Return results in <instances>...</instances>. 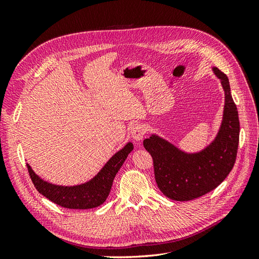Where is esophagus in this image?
I'll return each mask as SVG.
<instances>
[{
	"instance_id": "esophagus-1",
	"label": "esophagus",
	"mask_w": 259,
	"mask_h": 259,
	"mask_svg": "<svg viewBox=\"0 0 259 259\" xmlns=\"http://www.w3.org/2000/svg\"><path fill=\"white\" fill-rule=\"evenodd\" d=\"M144 135H145V131L140 124H134L131 127V136L133 139L136 140V142L142 140L144 138Z\"/></svg>"
}]
</instances>
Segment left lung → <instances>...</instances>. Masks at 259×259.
Wrapping results in <instances>:
<instances>
[{"label":"left lung","instance_id":"1","mask_svg":"<svg viewBox=\"0 0 259 259\" xmlns=\"http://www.w3.org/2000/svg\"><path fill=\"white\" fill-rule=\"evenodd\" d=\"M213 71L225 91L223 122L216 138L197 153H186L156 135L144 140L153 160L154 177L165 197L190 201L214 190L229 175L237 159L240 122L229 80L218 68Z\"/></svg>","mask_w":259,"mask_h":259}]
</instances>
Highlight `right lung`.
Listing matches in <instances>:
<instances>
[{"instance_id":"right-lung-1","label":"right lung","mask_w":259,"mask_h":259,"mask_svg":"<svg viewBox=\"0 0 259 259\" xmlns=\"http://www.w3.org/2000/svg\"><path fill=\"white\" fill-rule=\"evenodd\" d=\"M133 149L134 146L128 143L122 150L116 152L90 182L73 187L56 186L44 182L34 173L29 164H27V167L35 189L55 204L72 209L94 208L101 205L107 200L116 173Z\"/></svg>"}]
</instances>
